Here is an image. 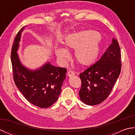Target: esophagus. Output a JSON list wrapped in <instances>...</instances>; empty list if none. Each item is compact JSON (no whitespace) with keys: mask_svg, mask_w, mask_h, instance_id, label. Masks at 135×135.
Masks as SVG:
<instances>
[{"mask_svg":"<svg viewBox=\"0 0 135 135\" xmlns=\"http://www.w3.org/2000/svg\"><path fill=\"white\" fill-rule=\"evenodd\" d=\"M75 75V73H74V71H68L67 75H68V76H73V75Z\"/></svg>","mask_w":135,"mask_h":135,"instance_id":"1","label":"esophagus"}]
</instances>
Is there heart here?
I'll use <instances>...</instances> for the list:
<instances>
[{
    "mask_svg": "<svg viewBox=\"0 0 135 135\" xmlns=\"http://www.w3.org/2000/svg\"><path fill=\"white\" fill-rule=\"evenodd\" d=\"M101 36L99 32L91 30H85L68 35L65 38L67 49L75 50V58L79 64L84 66L91 65L96 61L100 51ZM56 56L62 61L70 57L65 48L57 46L55 49Z\"/></svg>",
    "mask_w": 135,
    "mask_h": 135,
    "instance_id": "b5f03b06",
    "label": "heart"
}]
</instances>
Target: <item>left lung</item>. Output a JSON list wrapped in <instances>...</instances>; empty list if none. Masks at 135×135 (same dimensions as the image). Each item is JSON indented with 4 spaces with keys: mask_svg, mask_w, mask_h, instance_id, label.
Returning a JSON list of instances; mask_svg holds the SVG:
<instances>
[{
    "mask_svg": "<svg viewBox=\"0 0 135 135\" xmlns=\"http://www.w3.org/2000/svg\"><path fill=\"white\" fill-rule=\"evenodd\" d=\"M120 47L113 38L112 44L98 61L79 74L80 99L86 104H99L107 98L121 70Z\"/></svg>",
    "mask_w": 135,
    "mask_h": 135,
    "instance_id": "obj_1",
    "label": "left lung"
}]
</instances>
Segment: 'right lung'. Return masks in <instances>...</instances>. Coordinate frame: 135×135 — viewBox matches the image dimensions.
Returning <instances> with one entry per match:
<instances>
[{
    "instance_id": "add662e5",
    "label": "right lung",
    "mask_w": 135,
    "mask_h": 135,
    "mask_svg": "<svg viewBox=\"0 0 135 135\" xmlns=\"http://www.w3.org/2000/svg\"><path fill=\"white\" fill-rule=\"evenodd\" d=\"M24 28L17 34L11 50L14 81L28 102L41 108L49 107L58 99L67 70L55 67L48 62L35 70L24 67L17 53Z\"/></svg>"
}]
</instances>
